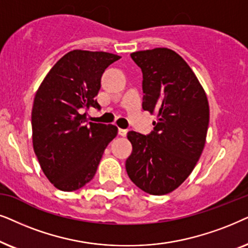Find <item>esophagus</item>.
I'll return each mask as SVG.
<instances>
[{"instance_id": "obj_1", "label": "esophagus", "mask_w": 248, "mask_h": 248, "mask_svg": "<svg viewBox=\"0 0 248 248\" xmlns=\"http://www.w3.org/2000/svg\"><path fill=\"white\" fill-rule=\"evenodd\" d=\"M128 130L127 129H122V128H119V135L122 137H126L127 136Z\"/></svg>"}]
</instances>
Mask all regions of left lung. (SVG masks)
Wrapping results in <instances>:
<instances>
[{"label": "left lung", "instance_id": "left-lung-1", "mask_svg": "<svg viewBox=\"0 0 248 248\" xmlns=\"http://www.w3.org/2000/svg\"><path fill=\"white\" fill-rule=\"evenodd\" d=\"M130 55L143 71V108L156 114V121L148 136L128 133L133 152L126 170L145 193L166 195L187 179L200 160L209 127V101L196 75L172 49Z\"/></svg>", "mask_w": 248, "mask_h": 248}]
</instances>
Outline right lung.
Segmentation results:
<instances>
[{
	"label": "right lung",
	"mask_w": 248,
	"mask_h": 248,
	"mask_svg": "<svg viewBox=\"0 0 248 248\" xmlns=\"http://www.w3.org/2000/svg\"><path fill=\"white\" fill-rule=\"evenodd\" d=\"M120 59L108 52L74 49L43 79L31 110L32 147L46 178L58 189L77 190L90 183L108 143L113 124L87 122L105 69Z\"/></svg>",
	"instance_id": "1"
}]
</instances>
